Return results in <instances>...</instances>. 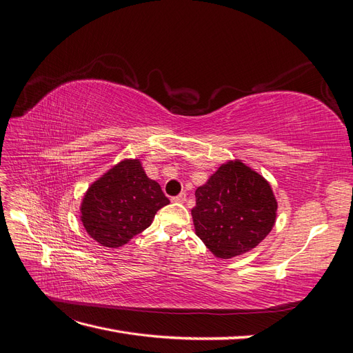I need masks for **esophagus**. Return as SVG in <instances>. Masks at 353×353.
I'll return each mask as SVG.
<instances>
[{
  "label": "esophagus",
  "mask_w": 353,
  "mask_h": 353,
  "mask_svg": "<svg viewBox=\"0 0 353 353\" xmlns=\"http://www.w3.org/2000/svg\"><path fill=\"white\" fill-rule=\"evenodd\" d=\"M170 200L175 201V203H184V201L187 200V194H185V193H179L178 196L172 197V199H170Z\"/></svg>",
  "instance_id": "34e87169"
}]
</instances>
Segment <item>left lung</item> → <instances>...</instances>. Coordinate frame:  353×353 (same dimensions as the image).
<instances>
[{
	"instance_id": "left-lung-1",
	"label": "left lung",
	"mask_w": 353,
	"mask_h": 353,
	"mask_svg": "<svg viewBox=\"0 0 353 353\" xmlns=\"http://www.w3.org/2000/svg\"><path fill=\"white\" fill-rule=\"evenodd\" d=\"M191 215L206 248L216 258L230 259L252 250L271 232L276 200L263 176L236 160L196 190Z\"/></svg>"
}]
</instances>
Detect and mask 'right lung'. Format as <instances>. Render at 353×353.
I'll use <instances>...</instances> for the list:
<instances>
[{"label": "right lung", "instance_id": "obj_1", "mask_svg": "<svg viewBox=\"0 0 353 353\" xmlns=\"http://www.w3.org/2000/svg\"><path fill=\"white\" fill-rule=\"evenodd\" d=\"M166 205L169 199L145 175L140 160H123L88 188L81 219L95 241L121 248L150 227L156 212Z\"/></svg>", "mask_w": 353, "mask_h": 353}]
</instances>
